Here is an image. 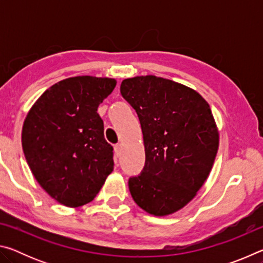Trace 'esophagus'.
<instances>
[{
    "label": "esophagus",
    "mask_w": 263,
    "mask_h": 263,
    "mask_svg": "<svg viewBox=\"0 0 263 263\" xmlns=\"http://www.w3.org/2000/svg\"><path fill=\"white\" fill-rule=\"evenodd\" d=\"M114 149H115L116 157H119V155L122 154V145H121V144H116V145L114 146Z\"/></svg>",
    "instance_id": "esophagus-1"
}]
</instances>
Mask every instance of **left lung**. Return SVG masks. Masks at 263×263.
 Segmentation results:
<instances>
[{
  "mask_svg": "<svg viewBox=\"0 0 263 263\" xmlns=\"http://www.w3.org/2000/svg\"><path fill=\"white\" fill-rule=\"evenodd\" d=\"M121 94L144 136L145 167L128 180L133 201L154 216L179 211L215 162L219 133L210 105L194 89L154 75L123 80Z\"/></svg>",
  "mask_w": 263,
  "mask_h": 263,
  "instance_id": "8db88e82",
  "label": "left lung"
}]
</instances>
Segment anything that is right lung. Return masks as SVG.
<instances>
[{"label": "right lung", "mask_w": 263, "mask_h": 263, "mask_svg": "<svg viewBox=\"0 0 263 263\" xmlns=\"http://www.w3.org/2000/svg\"><path fill=\"white\" fill-rule=\"evenodd\" d=\"M109 78L75 77L53 84L30 109L22 146L34 179L69 208L96 197L114 169L97 108L116 87Z\"/></svg>", "instance_id": "obj_1"}]
</instances>
